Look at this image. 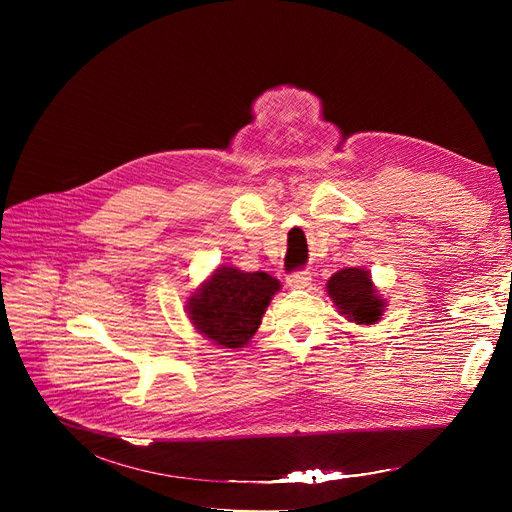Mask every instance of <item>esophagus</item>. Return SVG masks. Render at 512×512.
<instances>
[{"mask_svg": "<svg viewBox=\"0 0 512 512\" xmlns=\"http://www.w3.org/2000/svg\"><path fill=\"white\" fill-rule=\"evenodd\" d=\"M286 284H288L292 290H303V288H307L309 284H312V273H309V271L292 273V275L286 277Z\"/></svg>", "mask_w": 512, "mask_h": 512, "instance_id": "34e87169", "label": "esophagus"}]
</instances>
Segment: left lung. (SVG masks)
<instances>
[{
    "instance_id": "left-lung-1",
    "label": "left lung",
    "mask_w": 512,
    "mask_h": 512,
    "mask_svg": "<svg viewBox=\"0 0 512 512\" xmlns=\"http://www.w3.org/2000/svg\"><path fill=\"white\" fill-rule=\"evenodd\" d=\"M327 292L337 312L354 324H376L384 316L386 299L363 267H346L333 273L327 280Z\"/></svg>"
}]
</instances>
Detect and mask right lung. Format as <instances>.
Listing matches in <instances>:
<instances>
[{
	"instance_id": "obj_1",
	"label": "right lung",
	"mask_w": 512,
	"mask_h": 512,
	"mask_svg": "<svg viewBox=\"0 0 512 512\" xmlns=\"http://www.w3.org/2000/svg\"><path fill=\"white\" fill-rule=\"evenodd\" d=\"M280 280L265 271L247 273L232 265L213 269L185 301L192 327L220 348L239 350L250 344Z\"/></svg>"
}]
</instances>
